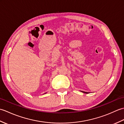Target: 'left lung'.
Segmentation results:
<instances>
[{
    "instance_id": "1",
    "label": "left lung",
    "mask_w": 124,
    "mask_h": 124,
    "mask_svg": "<svg viewBox=\"0 0 124 124\" xmlns=\"http://www.w3.org/2000/svg\"><path fill=\"white\" fill-rule=\"evenodd\" d=\"M82 92H83V93H86V94H87V93H88V92H83V91H82Z\"/></svg>"
}]
</instances>
